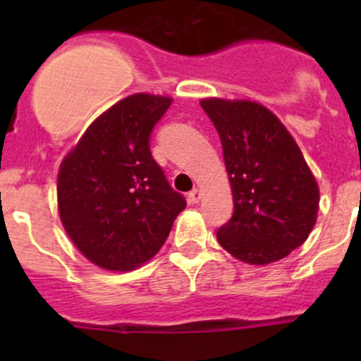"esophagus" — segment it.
I'll return each mask as SVG.
<instances>
[{
    "label": "esophagus",
    "mask_w": 361,
    "mask_h": 361,
    "mask_svg": "<svg viewBox=\"0 0 361 361\" xmlns=\"http://www.w3.org/2000/svg\"><path fill=\"white\" fill-rule=\"evenodd\" d=\"M188 201H190L192 204H197L199 201H201V190H199V188H194V190L188 194Z\"/></svg>",
    "instance_id": "34e87169"
}]
</instances>
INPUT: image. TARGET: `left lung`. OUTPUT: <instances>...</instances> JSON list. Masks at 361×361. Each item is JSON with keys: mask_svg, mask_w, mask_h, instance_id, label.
Returning <instances> with one entry per match:
<instances>
[{"mask_svg": "<svg viewBox=\"0 0 361 361\" xmlns=\"http://www.w3.org/2000/svg\"><path fill=\"white\" fill-rule=\"evenodd\" d=\"M201 106L220 136L234 199L218 243L246 264L281 260L307 239L318 216V183L300 148L262 104L209 97Z\"/></svg>", "mask_w": 361, "mask_h": 361, "instance_id": "obj_1", "label": "left lung"}]
</instances>
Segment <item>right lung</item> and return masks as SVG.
<instances>
[{"label": "right lung", "instance_id": "add662e5", "mask_svg": "<svg viewBox=\"0 0 361 361\" xmlns=\"http://www.w3.org/2000/svg\"><path fill=\"white\" fill-rule=\"evenodd\" d=\"M171 103L154 94L118 101L61 164V221L76 248L108 271H130L150 260L187 206L150 152L152 130Z\"/></svg>", "mask_w": 361, "mask_h": 361}]
</instances>
